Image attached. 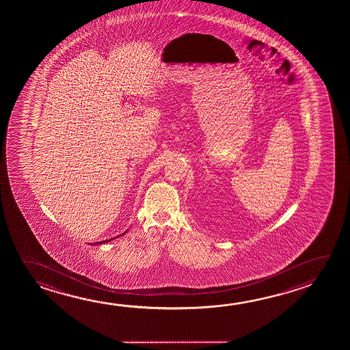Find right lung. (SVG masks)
<instances>
[{"label": "right lung", "mask_w": 350, "mask_h": 350, "mask_svg": "<svg viewBox=\"0 0 350 350\" xmlns=\"http://www.w3.org/2000/svg\"><path fill=\"white\" fill-rule=\"evenodd\" d=\"M123 234H124V233H123ZM123 234H120V235H123ZM116 238H117V237H116ZM109 241H112V239H107V241H98V243H95V245H96V244H103V243H109Z\"/></svg>", "instance_id": "obj_1"}]
</instances>
